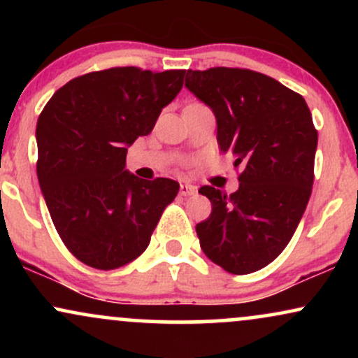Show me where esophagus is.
Instances as JSON below:
<instances>
[{
  "label": "esophagus",
  "instance_id": "obj_1",
  "mask_svg": "<svg viewBox=\"0 0 358 358\" xmlns=\"http://www.w3.org/2000/svg\"><path fill=\"white\" fill-rule=\"evenodd\" d=\"M195 193H196V188L193 187V185H190V183L180 185V195L190 196V195H195Z\"/></svg>",
  "mask_w": 358,
  "mask_h": 358
}]
</instances>
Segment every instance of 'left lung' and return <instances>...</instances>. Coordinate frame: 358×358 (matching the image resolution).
I'll list each match as a JSON object with an SVG mask.
<instances>
[{"mask_svg":"<svg viewBox=\"0 0 358 358\" xmlns=\"http://www.w3.org/2000/svg\"><path fill=\"white\" fill-rule=\"evenodd\" d=\"M185 87L212 109L220 150L244 168L231 195L199 190L212 203L195 227L200 248L227 273H254L285 250L310 200L318 145L311 113L299 94L248 69L187 71Z\"/></svg>","mask_w":358,"mask_h":358,"instance_id":"8db88e82","label":"left lung"}]
</instances>
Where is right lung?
<instances>
[{
  "label": "right lung",
  "mask_w": 358,
  "mask_h": 358,
  "mask_svg": "<svg viewBox=\"0 0 358 358\" xmlns=\"http://www.w3.org/2000/svg\"><path fill=\"white\" fill-rule=\"evenodd\" d=\"M183 77L136 67L90 72L57 90L40 114L36 175L45 203L60 239L90 268L117 269L141 256L178 193L175 180L129 173L126 155L153 131Z\"/></svg>",
  "instance_id": "1"
}]
</instances>
